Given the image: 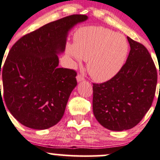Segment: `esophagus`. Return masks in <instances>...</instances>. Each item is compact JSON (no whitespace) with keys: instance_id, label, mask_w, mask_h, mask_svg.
<instances>
[{"instance_id":"esophagus-1","label":"esophagus","mask_w":160,"mask_h":160,"mask_svg":"<svg viewBox=\"0 0 160 160\" xmlns=\"http://www.w3.org/2000/svg\"><path fill=\"white\" fill-rule=\"evenodd\" d=\"M76 78H77V81H78V82H81V81H84V80H85V78H84L83 75H80V74H78V75H77Z\"/></svg>"}]
</instances>
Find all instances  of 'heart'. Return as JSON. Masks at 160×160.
<instances>
[{
	"instance_id": "obj_1",
	"label": "heart",
	"mask_w": 160,
	"mask_h": 160,
	"mask_svg": "<svg viewBox=\"0 0 160 160\" xmlns=\"http://www.w3.org/2000/svg\"><path fill=\"white\" fill-rule=\"evenodd\" d=\"M67 53L75 64L87 60V71L96 82L111 79L124 65L129 50L127 39L101 26L81 28L74 35V45L68 44Z\"/></svg>"
}]
</instances>
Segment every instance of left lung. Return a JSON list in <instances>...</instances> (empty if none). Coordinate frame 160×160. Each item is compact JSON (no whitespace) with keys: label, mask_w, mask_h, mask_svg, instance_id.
I'll use <instances>...</instances> for the list:
<instances>
[{"label":"left lung","mask_w":160,"mask_h":160,"mask_svg":"<svg viewBox=\"0 0 160 160\" xmlns=\"http://www.w3.org/2000/svg\"><path fill=\"white\" fill-rule=\"evenodd\" d=\"M128 40L131 50L120 72L107 82L92 83L95 118L115 132L128 130L142 121L151 107L157 84V71L148 50L130 37Z\"/></svg>","instance_id":"1"}]
</instances>
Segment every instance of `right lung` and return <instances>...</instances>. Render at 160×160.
Returning <instances> with one entry per match:
<instances>
[{"label": "right lung", "mask_w": 160, "mask_h": 160, "mask_svg": "<svg viewBox=\"0 0 160 160\" xmlns=\"http://www.w3.org/2000/svg\"><path fill=\"white\" fill-rule=\"evenodd\" d=\"M86 19V15H72L52 22L23 36L11 48L0 68V99L22 124L43 130L62 118L77 85V72L58 67L57 54L64 50L68 30Z\"/></svg>", "instance_id": "right-lung-1"}]
</instances>
